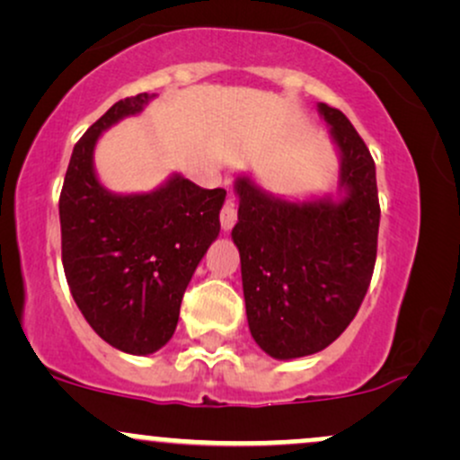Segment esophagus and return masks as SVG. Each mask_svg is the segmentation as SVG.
Instances as JSON below:
<instances>
[{
	"label": "esophagus",
	"mask_w": 460,
	"mask_h": 460,
	"mask_svg": "<svg viewBox=\"0 0 460 460\" xmlns=\"http://www.w3.org/2000/svg\"><path fill=\"white\" fill-rule=\"evenodd\" d=\"M237 220V209H235V203L234 200H226V203L223 205V209H220V225H223L225 231L234 229Z\"/></svg>",
	"instance_id": "esophagus-1"
}]
</instances>
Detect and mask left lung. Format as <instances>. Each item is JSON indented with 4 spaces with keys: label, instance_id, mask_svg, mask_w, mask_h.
<instances>
[{
    "label": "left lung",
    "instance_id": "8db88e82",
    "mask_svg": "<svg viewBox=\"0 0 460 460\" xmlns=\"http://www.w3.org/2000/svg\"><path fill=\"white\" fill-rule=\"evenodd\" d=\"M341 151L340 203H289L237 179L242 288L252 340L274 358L324 350L355 320L376 263V168L344 112L318 105Z\"/></svg>",
    "mask_w": 460,
    "mask_h": 460
}]
</instances>
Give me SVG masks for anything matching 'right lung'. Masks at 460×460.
<instances>
[{"instance_id":"add662e5","label":"right lung","mask_w":460,"mask_h":460,"mask_svg":"<svg viewBox=\"0 0 460 460\" xmlns=\"http://www.w3.org/2000/svg\"><path fill=\"white\" fill-rule=\"evenodd\" d=\"M149 99H120L88 128L60 192L62 266L73 300L102 340L129 355H151L172 337L183 292L218 237L226 194L179 175L155 192L129 197L97 181L94 142Z\"/></svg>"}]
</instances>
